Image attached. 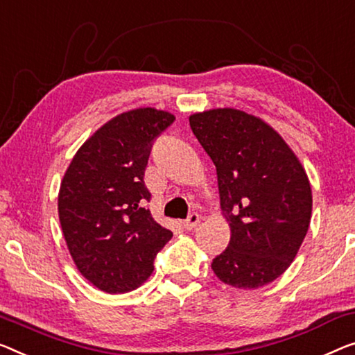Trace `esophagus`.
<instances>
[{
	"label": "esophagus",
	"instance_id": "34e87169",
	"mask_svg": "<svg viewBox=\"0 0 355 355\" xmlns=\"http://www.w3.org/2000/svg\"><path fill=\"white\" fill-rule=\"evenodd\" d=\"M199 221H200V215L198 214V211H193V214L183 221V228L184 230H193L199 225Z\"/></svg>",
	"mask_w": 355,
	"mask_h": 355
}]
</instances>
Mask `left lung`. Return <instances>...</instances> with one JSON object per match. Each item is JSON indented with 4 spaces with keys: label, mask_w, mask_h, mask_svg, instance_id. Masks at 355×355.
I'll use <instances>...</instances> for the list:
<instances>
[{
    "label": "left lung",
    "mask_w": 355,
    "mask_h": 355,
    "mask_svg": "<svg viewBox=\"0 0 355 355\" xmlns=\"http://www.w3.org/2000/svg\"><path fill=\"white\" fill-rule=\"evenodd\" d=\"M216 167L230 244L211 261L221 282L258 288L285 272L311 223L313 193L303 166L271 125L234 108L189 116Z\"/></svg>",
    "instance_id": "left-lung-1"
}]
</instances>
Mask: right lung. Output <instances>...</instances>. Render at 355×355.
I'll return each instance as SVG.
<instances>
[{
  "label": "right lung",
  "mask_w": 355,
  "mask_h": 355,
  "mask_svg": "<svg viewBox=\"0 0 355 355\" xmlns=\"http://www.w3.org/2000/svg\"><path fill=\"white\" fill-rule=\"evenodd\" d=\"M175 116L137 108L116 116L79 148L63 175L59 218L79 272L107 293H125L151 276L172 231L146 202L145 168L155 140Z\"/></svg>",
  "instance_id": "obj_1"
}]
</instances>
